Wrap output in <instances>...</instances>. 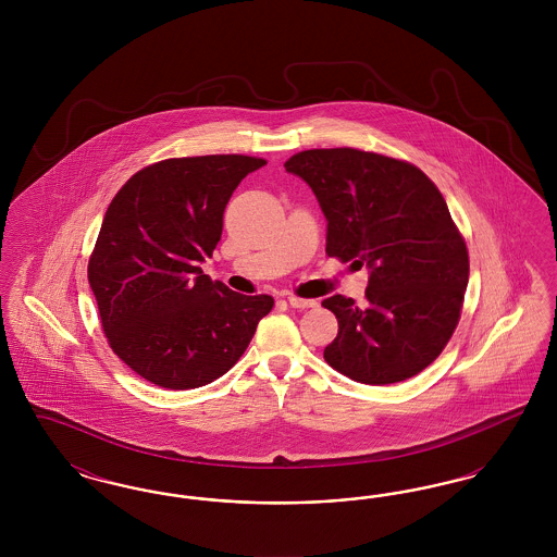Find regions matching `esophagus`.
<instances>
[{
    "label": "esophagus",
    "instance_id": "1",
    "mask_svg": "<svg viewBox=\"0 0 557 557\" xmlns=\"http://www.w3.org/2000/svg\"><path fill=\"white\" fill-rule=\"evenodd\" d=\"M288 302H290V307H294V309H313L318 305L311 298H300V296H294V294L288 296Z\"/></svg>",
    "mask_w": 557,
    "mask_h": 557
}]
</instances>
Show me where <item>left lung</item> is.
<instances>
[{
  "instance_id": "obj_1",
  "label": "left lung",
  "mask_w": 557,
  "mask_h": 557,
  "mask_svg": "<svg viewBox=\"0 0 557 557\" xmlns=\"http://www.w3.org/2000/svg\"><path fill=\"white\" fill-rule=\"evenodd\" d=\"M286 171L307 182L327 221L325 252L368 267L366 302L334 294L338 319L323 359L361 384H395L425 370L449 343L470 277L468 248L424 173L355 148L305 150Z\"/></svg>"
}]
</instances>
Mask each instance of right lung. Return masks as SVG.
Masks as SVG:
<instances>
[{
    "mask_svg": "<svg viewBox=\"0 0 557 557\" xmlns=\"http://www.w3.org/2000/svg\"><path fill=\"white\" fill-rule=\"evenodd\" d=\"M267 160L169 159L137 171L108 207L87 277L108 345L148 382L189 391L221 377L273 309L202 273L239 182Z\"/></svg>",
    "mask_w": 557,
    "mask_h": 557,
    "instance_id": "1",
    "label": "right lung"
}]
</instances>
